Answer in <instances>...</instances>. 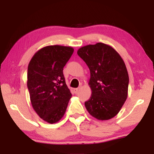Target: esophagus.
Here are the masks:
<instances>
[{
	"instance_id": "esophagus-1",
	"label": "esophagus",
	"mask_w": 154,
	"mask_h": 154,
	"mask_svg": "<svg viewBox=\"0 0 154 154\" xmlns=\"http://www.w3.org/2000/svg\"><path fill=\"white\" fill-rule=\"evenodd\" d=\"M80 90V88H75L74 89V92L75 93H77L78 92H79V90Z\"/></svg>"
}]
</instances>
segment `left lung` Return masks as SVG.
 I'll list each match as a JSON object with an SVG mask.
<instances>
[{
  "instance_id": "1",
  "label": "left lung",
  "mask_w": 154,
  "mask_h": 154,
  "mask_svg": "<svg viewBox=\"0 0 154 154\" xmlns=\"http://www.w3.org/2000/svg\"><path fill=\"white\" fill-rule=\"evenodd\" d=\"M77 54L90 71L88 84L92 90L85 108L98 120L113 118L120 111L128 97L129 77L120 55L103 43L79 48Z\"/></svg>"
}]
</instances>
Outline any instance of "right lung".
<instances>
[{"mask_svg": "<svg viewBox=\"0 0 154 154\" xmlns=\"http://www.w3.org/2000/svg\"><path fill=\"white\" fill-rule=\"evenodd\" d=\"M71 47L49 45L36 51L28 66L27 86L38 116L49 124L60 120L72 94L65 82L63 68L71 58Z\"/></svg>", "mask_w": 154, "mask_h": 154, "instance_id": "1", "label": "right lung"}]
</instances>
